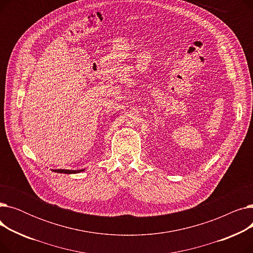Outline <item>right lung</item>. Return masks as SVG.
<instances>
[{
    "instance_id": "1",
    "label": "right lung",
    "mask_w": 253,
    "mask_h": 253,
    "mask_svg": "<svg viewBox=\"0 0 253 253\" xmlns=\"http://www.w3.org/2000/svg\"><path fill=\"white\" fill-rule=\"evenodd\" d=\"M85 169L81 170H69V169H53L52 171L57 172V173H65V174H72V173H79V172H82Z\"/></svg>"
}]
</instances>
